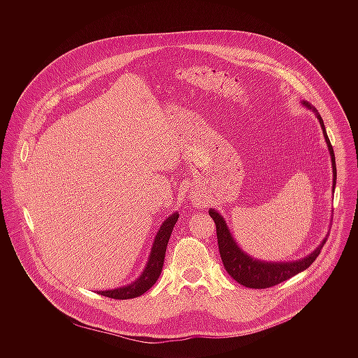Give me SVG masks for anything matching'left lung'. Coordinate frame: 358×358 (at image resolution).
Instances as JSON below:
<instances>
[{
	"mask_svg": "<svg viewBox=\"0 0 358 358\" xmlns=\"http://www.w3.org/2000/svg\"><path fill=\"white\" fill-rule=\"evenodd\" d=\"M301 104L306 107L307 110H311L322 129V135L329 152L331 157V164H332V193L335 192V185H336V164H335V154L334 149L331 146V142L328 139L327 131L324 121L318 113V110L307 102V101H301ZM209 215L213 219L216 224V236H217V245H219V252L223 262V266L226 271L241 285L247 288H255V289H262V288H268L274 287L302 271H305L307 267L317 259L320 255L327 237L308 254L301 259L296 260H280V262H273V260H262L254 256L248 255L234 240L223 215L215 209L209 208Z\"/></svg>",
	"mask_w": 358,
	"mask_h": 358,
	"instance_id": "1",
	"label": "left lung"
}]
</instances>
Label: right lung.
<instances>
[{"mask_svg": "<svg viewBox=\"0 0 358 358\" xmlns=\"http://www.w3.org/2000/svg\"><path fill=\"white\" fill-rule=\"evenodd\" d=\"M178 217H179V213L175 210L162 222V224L159 226V229L154 237L153 245L150 248L148 262H146L141 275L135 281H132L127 285L118 287V288L96 291V292L102 296H107L111 299H134V298L143 295L146 291H149L161 274L164 257L166 252V245H168L169 237L172 234L173 226L178 222Z\"/></svg>", "mask_w": 358, "mask_h": 358, "instance_id": "1", "label": "right lung"}]
</instances>
